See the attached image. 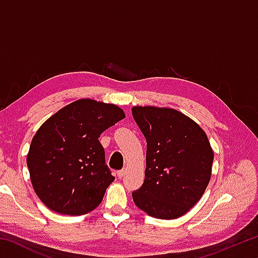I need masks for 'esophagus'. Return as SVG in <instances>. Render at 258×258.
<instances>
[{
	"mask_svg": "<svg viewBox=\"0 0 258 258\" xmlns=\"http://www.w3.org/2000/svg\"><path fill=\"white\" fill-rule=\"evenodd\" d=\"M125 174H126V169H120V171L117 172V175H118L119 178L125 176Z\"/></svg>",
	"mask_w": 258,
	"mask_h": 258,
	"instance_id": "obj_1",
	"label": "esophagus"
}]
</instances>
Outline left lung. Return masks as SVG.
Masks as SVG:
<instances>
[{
    "mask_svg": "<svg viewBox=\"0 0 258 258\" xmlns=\"http://www.w3.org/2000/svg\"><path fill=\"white\" fill-rule=\"evenodd\" d=\"M132 115L147 140L145 182L132 192L134 204L161 220L184 215L211 180L214 154L206 133L175 109L133 107Z\"/></svg>",
    "mask_w": 258,
    "mask_h": 258,
    "instance_id": "obj_1",
    "label": "left lung"
}]
</instances>
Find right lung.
I'll return each mask as SVG.
<instances>
[{"instance_id": "add662e5", "label": "right lung", "mask_w": 258, "mask_h": 258, "mask_svg": "<svg viewBox=\"0 0 258 258\" xmlns=\"http://www.w3.org/2000/svg\"><path fill=\"white\" fill-rule=\"evenodd\" d=\"M123 118L115 104L82 99L42 124L30 143L27 166L34 190L47 208L83 215L99 206L115 180L99 138Z\"/></svg>"}]
</instances>
